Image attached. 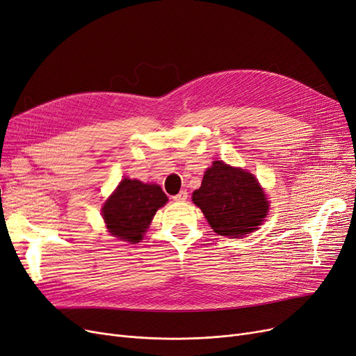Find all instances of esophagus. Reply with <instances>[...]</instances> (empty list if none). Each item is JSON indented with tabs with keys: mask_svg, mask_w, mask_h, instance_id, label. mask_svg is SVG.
Masks as SVG:
<instances>
[{
	"mask_svg": "<svg viewBox=\"0 0 356 356\" xmlns=\"http://www.w3.org/2000/svg\"><path fill=\"white\" fill-rule=\"evenodd\" d=\"M173 199L176 200V202H184V200L188 199V192L183 189V191H180L176 196H173Z\"/></svg>",
	"mask_w": 356,
	"mask_h": 356,
	"instance_id": "esophagus-1",
	"label": "esophagus"
}]
</instances>
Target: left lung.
<instances>
[{"instance_id": "1", "label": "left lung", "mask_w": 356, "mask_h": 356, "mask_svg": "<svg viewBox=\"0 0 356 356\" xmlns=\"http://www.w3.org/2000/svg\"><path fill=\"white\" fill-rule=\"evenodd\" d=\"M216 234L240 238L265 221L269 202L257 179L247 170L213 161L192 195Z\"/></svg>"}]
</instances>
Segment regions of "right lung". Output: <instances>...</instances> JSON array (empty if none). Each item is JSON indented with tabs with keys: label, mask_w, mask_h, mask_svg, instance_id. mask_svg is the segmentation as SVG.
Listing matches in <instances>:
<instances>
[{
	"label": "right lung",
	"mask_w": 356,
	"mask_h": 356,
	"mask_svg": "<svg viewBox=\"0 0 356 356\" xmlns=\"http://www.w3.org/2000/svg\"><path fill=\"white\" fill-rule=\"evenodd\" d=\"M167 200L159 184L123 179L102 208L107 231L123 241H141L152 216Z\"/></svg>",
	"instance_id": "right-lung-1"
}]
</instances>
